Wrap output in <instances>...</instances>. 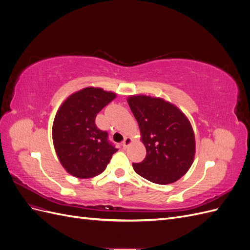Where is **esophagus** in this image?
<instances>
[{
    "mask_svg": "<svg viewBox=\"0 0 250 250\" xmlns=\"http://www.w3.org/2000/svg\"><path fill=\"white\" fill-rule=\"evenodd\" d=\"M131 143H132V139H131V138H129V137H126V138H125V140H124V142L122 143V146H123V148H124V149H126L128 146L130 145Z\"/></svg>",
    "mask_w": 250,
    "mask_h": 250,
    "instance_id": "34e87169",
    "label": "esophagus"
}]
</instances>
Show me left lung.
Wrapping results in <instances>:
<instances>
[{
	"label": "left lung",
	"instance_id": "1",
	"mask_svg": "<svg viewBox=\"0 0 250 250\" xmlns=\"http://www.w3.org/2000/svg\"><path fill=\"white\" fill-rule=\"evenodd\" d=\"M127 102L138 121L147 152L142 163L132 164L134 171L157 185L175 183L194 162L196 144L190 121L162 98L134 95Z\"/></svg>",
	"mask_w": 250,
	"mask_h": 250
}]
</instances>
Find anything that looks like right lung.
I'll list each match as a JSON object with an SVG mask.
<instances>
[{
  "label": "right lung",
  "mask_w": 250,
  "mask_h": 250,
  "mask_svg": "<svg viewBox=\"0 0 250 250\" xmlns=\"http://www.w3.org/2000/svg\"><path fill=\"white\" fill-rule=\"evenodd\" d=\"M117 97L101 87L88 86L72 94L60 105L52 127L58 160L72 176L92 178L106 169L118 149L107 132L95 124L97 113Z\"/></svg>",
  "instance_id": "obj_1"
}]
</instances>
